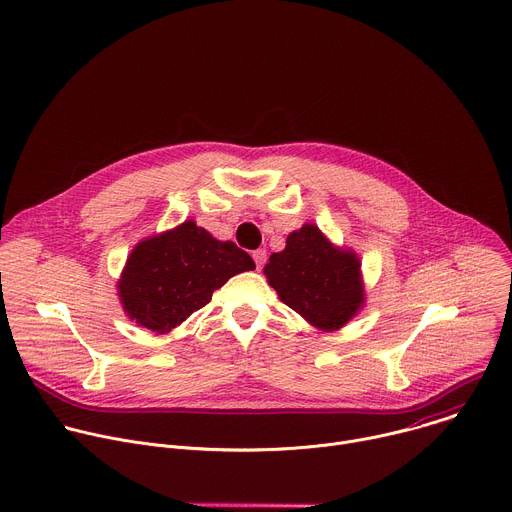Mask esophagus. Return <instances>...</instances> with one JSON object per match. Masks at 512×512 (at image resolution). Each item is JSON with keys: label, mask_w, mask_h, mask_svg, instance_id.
I'll return each mask as SVG.
<instances>
[{"label": "esophagus", "mask_w": 512, "mask_h": 512, "mask_svg": "<svg viewBox=\"0 0 512 512\" xmlns=\"http://www.w3.org/2000/svg\"><path fill=\"white\" fill-rule=\"evenodd\" d=\"M253 259H255L257 269H261V267L265 265V261H267V251H265V249H257V251H253Z\"/></svg>", "instance_id": "1"}]
</instances>
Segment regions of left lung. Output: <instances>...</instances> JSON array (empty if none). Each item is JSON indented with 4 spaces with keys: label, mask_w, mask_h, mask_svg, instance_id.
Returning a JSON list of instances; mask_svg holds the SVG:
<instances>
[{
    "label": "left lung",
    "mask_w": 512,
    "mask_h": 512,
    "mask_svg": "<svg viewBox=\"0 0 512 512\" xmlns=\"http://www.w3.org/2000/svg\"><path fill=\"white\" fill-rule=\"evenodd\" d=\"M263 273L285 306L324 332L348 324L364 304L358 255L332 245L316 225L289 233Z\"/></svg>",
    "instance_id": "8db88e82"
}]
</instances>
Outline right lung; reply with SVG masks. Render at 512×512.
<instances>
[{
    "label": "right lung",
    "instance_id": "add662e5",
    "mask_svg": "<svg viewBox=\"0 0 512 512\" xmlns=\"http://www.w3.org/2000/svg\"><path fill=\"white\" fill-rule=\"evenodd\" d=\"M255 269L247 251L186 221L135 245L117 283L125 314L166 334L212 300L233 275Z\"/></svg>",
    "mask_w": 512,
    "mask_h": 512
}]
</instances>
